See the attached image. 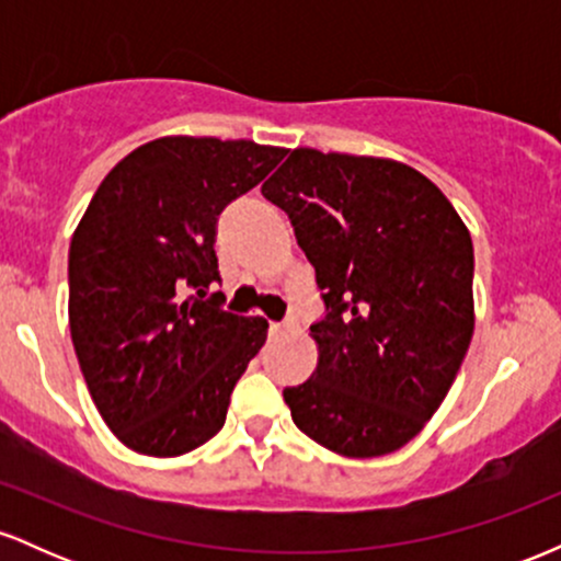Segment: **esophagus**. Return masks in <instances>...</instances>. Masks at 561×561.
I'll use <instances>...</instances> for the list:
<instances>
[{
	"label": "esophagus",
	"mask_w": 561,
	"mask_h": 561,
	"mask_svg": "<svg viewBox=\"0 0 561 561\" xmlns=\"http://www.w3.org/2000/svg\"><path fill=\"white\" fill-rule=\"evenodd\" d=\"M298 330V319H285V321H279V324H272V332L274 334H285V332H295Z\"/></svg>",
	"instance_id": "1"
}]
</instances>
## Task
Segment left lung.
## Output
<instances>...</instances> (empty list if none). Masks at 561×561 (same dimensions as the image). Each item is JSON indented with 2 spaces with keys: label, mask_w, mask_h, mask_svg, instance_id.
I'll list each match as a JSON object with an SVG mask.
<instances>
[{
  "label": "left lung",
  "mask_w": 561,
  "mask_h": 561,
  "mask_svg": "<svg viewBox=\"0 0 561 561\" xmlns=\"http://www.w3.org/2000/svg\"><path fill=\"white\" fill-rule=\"evenodd\" d=\"M317 268V371L285 388L293 422L351 459L403 448L448 396L474 332V250L411 165L298 147L261 186Z\"/></svg>",
  "instance_id": "obj_1"
}]
</instances>
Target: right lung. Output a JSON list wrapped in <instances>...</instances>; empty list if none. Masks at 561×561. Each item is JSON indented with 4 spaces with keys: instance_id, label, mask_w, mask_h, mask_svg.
I'll list each match as a JSON object with an SVG mask.
<instances>
[{
    "instance_id": "right-lung-1",
    "label": "right lung",
    "mask_w": 561,
    "mask_h": 561,
    "mask_svg": "<svg viewBox=\"0 0 561 561\" xmlns=\"http://www.w3.org/2000/svg\"><path fill=\"white\" fill-rule=\"evenodd\" d=\"M285 156L248 139H152L102 179L73 231L70 337L96 411L137 454L169 459L210 440L266 343V319L203 298L221 282L218 216Z\"/></svg>"
}]
</instances>
